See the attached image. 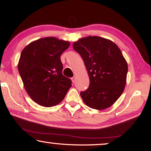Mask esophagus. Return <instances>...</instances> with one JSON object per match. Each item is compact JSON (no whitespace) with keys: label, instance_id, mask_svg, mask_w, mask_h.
I'll return each mask as SVG.
<instances>
[{"label":"esophagus","instance_id":"obj_1","mask_svg":"<svg viewBox=\"0 0 151 151\" xmlns=\"http://www.w3.org/2000/svg\"><path fill=\"white\" fill-rule=\"evenodd\" d=\"M76 76H73V78H72V82H73V83H75V82H76Z\"/></svg>","mask_w":151,"mask_h":151}]
</instances>
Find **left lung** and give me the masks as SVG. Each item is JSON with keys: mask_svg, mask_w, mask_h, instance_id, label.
I'll return each instance as SVG.
<instances>
[{"mask_svg": "<svg viewBox=\"0 0 151 151\" xmlns=\"http://www.w3.org/2000/svg\"><path fill=\"white\" fill-rule=\"evenodd\" d=\"M73 47L81 55L89 77V87L80 95L85 104L96 110L112 106L124 92L127 63L113 41L88 36L74 42Z\"/></svg>", "mask_w": 151, "mask_h": 151, "instance_id": "obj_1", "label": "left lung"}]
</instances>
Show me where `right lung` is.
I'll return each instance as SVG.
<instances>
[{
  "label": "right lung",
  "mask_w": 151,
  "mask_h": 151,
  "mask_svg": "<svg viewBox=\"0 0 151 151\" xmlns=\"http://www.w3.org/2000/svg\"><path fill=\"white\" fill-rule=\"evenodd\" d=\"M70 42L54 37L41 38L22 51L18 68L25 91L32 100L45 107L59 104L72 87L62 75L60 56Z\"/></svg>",
  "instance_id": "right-lung-1"
}]
</instances>
